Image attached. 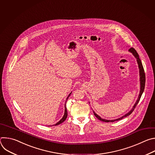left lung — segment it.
<instances>
[{"mask_svg": "<svg viewBox=\"0 0 155 155\" xmlns=\"http://www.w3.org/2000/svg\"><path fill=\"white\" fill-rule=\"evenodd\" d=\"M129 51L130 52H131L132 54H133V55L137 59V63H138V65H139V72H140V94L139 96V97H138V99L137 100L135 105H134L133 108H132V109L130 110V111L126 114L124 116L118 118V119H117V120H104V119H102L101 118L99 115H97L94 112H93L94 113V115H95V117L99 119V120L102 121H104V122H114L115 121H118V120H120L121 119H123V118L124 117H126L127 116H129V115H130L132 112L134 111V110L135 109L136 107L137 106V104L139 103L140 99V97L142 96V94L144 91V88H145V71H144V69H143V65H142V62H141V60L139 58V56L138 54V53H137L136 50L134 48H130L129 49Z\"/></svg>", "mask_w": 155, "mask_h": 155, "instance_id": "8db88e82", "label": "left lung"}]
</instances>
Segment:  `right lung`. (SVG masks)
Returning a JSON list of instances; mask_svg holds the SVG:
<instances>
[{"instance_id":"obj_1","label":"right lung","mask_w":155,"mask_h":155,"mask_svg":"<svg viewBox=\"0 0 155 155\" xmlns=\"http://www.w3.org/2000/svg\"><path fill=\"white\" fill-rule=\"evenodd\" d=\"M70 94L69 95V96H70ZM69 96H68V97H69ZM67 117H68V111H67V108H66V107H65V113H64V117H62V118L59 122H58V123L55 124V126H56V125H59V124L63 123V122L65 120V119L67 118Z\"/></svg>"}]
</instances>
